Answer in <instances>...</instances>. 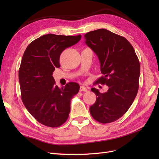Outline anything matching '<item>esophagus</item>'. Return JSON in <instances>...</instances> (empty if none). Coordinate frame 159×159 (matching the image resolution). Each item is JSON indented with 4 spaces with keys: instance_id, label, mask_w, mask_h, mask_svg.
I'll use <instances>...</instances> for the list:
<instances>
[{
    "instance_id": "esophagus-1",
    "label": "esophagus",
    "mask_w": 159,
    "mask_h": 159,
    "mask_svg": "<svg viewBox=\"0 0 159 159\" xmlns=\"http://www.w3.org/2000/svg\"><path fill=\"white\" fill-rule=\"evenodd\" d=\"M80 92H87V89L84 86H80V89H79Z\"/></svg>"
}]
</instances>
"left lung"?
Returning a JSON list of instances; mask_svg holds the SVG:
<instances>
[{
    "instance_id": "left-lung-1",
    "label": "left lung",
    "mask_w": 159,
    "mask_h": 159,
    "mask_svg": "<svg viewBox=\"0 0 159 159\" xmlns=\"http://www.w3.org/2000/svg\"><path fill=\"white\" fill-rule=\"evenodd\" d=\"M86 44L95 52L100 63L101 73L96 83L109 89L100 93L96 88V101L89 108L95 120L113 122L123 116L130 107L139 89L140 63L133 46L122 36L100 29L87 33Z\"/></svg>"
}]
</instances>
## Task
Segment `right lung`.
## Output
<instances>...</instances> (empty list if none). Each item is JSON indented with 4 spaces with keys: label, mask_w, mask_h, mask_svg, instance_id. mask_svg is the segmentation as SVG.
<instances>
[{
    "label": "right lung",
    "mask_w": 159,
    "mask_h": 159,
    "mask_svg": "<svg viewBox=\"0 0 159 159\" xmlns=\"http://www.w3.org/2000/svg\"><path fill=\"white\" fill-rule=\"evenodd\" d=\"M80 38V35H44L30 43L24 52L18 75L21 98L30 114L44 126L59 127L68 118L70 101L80 86L70 82L59 88L52 72L60 67L61 52Z\"/></svg>",
    "instance_id": "right-lung-1"
}]
</instances>
